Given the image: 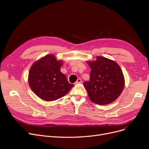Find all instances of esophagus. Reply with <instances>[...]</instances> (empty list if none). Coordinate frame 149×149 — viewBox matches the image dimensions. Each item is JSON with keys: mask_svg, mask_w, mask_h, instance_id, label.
<instances>
[{"mask_svg": "<svg viewBox=\"0 0 149 149\" xmlns=\"http://www.w3.org/2000/svg\"><path fill=\"white\" fill-rule=\"evenodd\" d=\"M81 83V80L80 79H79L77 80V81L75 82V84H79V83Z\"/></svg>", "mask_w": 149, "mask_h": 149, "instance_id": "1", "label": "esophagus"}]
</instances>
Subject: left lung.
Here are the masks:
<instances>
[{
  "label": "left lung",
  "instance_id": "left-lung-1",
  "mask_svg": "<svg viewBox=\"0 0 149 149\" xmlns=\"http://www.w3.org/2000/svg\"><path fill=\"white\" fill-rule=\"evenodd\" d=\"M88 63L91 68L90 79L83 85L90 100L99 105L113 102L124 87V77L120 66L115 61L101 56Z\"/></svg>",
  "mask_w": 149,
  "mask_h": 149
}]
</instances>
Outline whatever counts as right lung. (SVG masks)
Segmentation results:
<instances>
[{
    "label": "right lung",
    "instance_id": "add662e5",
    "mask_svg": "<svg viewBox=\"0 0 149 149\" xmlns=\"http://www.w3.org/2000/svg\"><path fill=\"white\" fill-rule=\"evenodd\" d=\"M63 61L47 55L34 63L28 77L29 85L35 94L45 101H54L65 96L74 85L61 72Z\"/></svg>",
    "mask_w": 149,
    "mask_h": 149
}]
</instances>
